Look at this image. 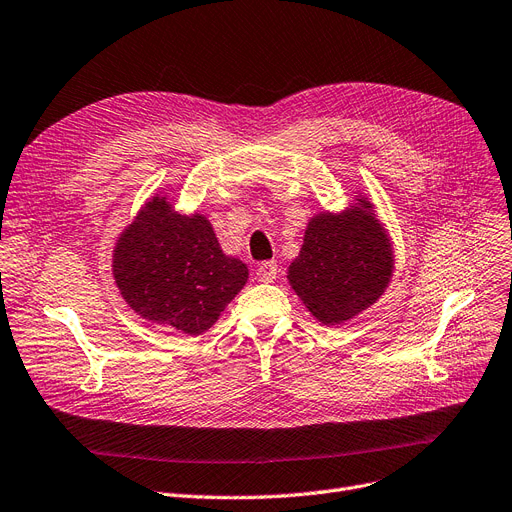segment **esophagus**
<instances>
[{
    "mask_svg": "<svg viewBox=\"0 0 512 512\" xmlns=\"http://www.w3.org/2000/svg\"><path fill=\"white\" fill-rule=\"evenodd\" d=\"M277 273H279V269H277V262H262L260 267L256 269V277H258V281H262V283H273L275 281V277H277Z\"/></svg>",
    "mask_w": 512,
    "mask_h": 512,
    "instance_id": "1",
    "label": "esophagus"
}]
</instances>
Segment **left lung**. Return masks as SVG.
Instances as JSON below:
<instances>
[{
	"instance_id": "8db88e82",
	"label": "left lung",
	"mask_w": 512,
	"mask_h": 512,
	"mask_svg": "<svg viewBox=\"0 0 512 512\" xmlns=\"http://www.w3.org/2000/svg\"><path fill=\"white\" fill-rule=\"evenodd\" d=\"M342 212H319L306 224L288 281L323 325H342L386 292L395 269L393 241L365 195Z\"/></svg>"
}]
</instances>
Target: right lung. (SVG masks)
Masks as SVG:
<instances>
[{
	"label": "right lung",
	"mask_w": 512,
	"mask_h": 512,
	"mask_svg": "<svg viewBox=\"0 0 512 512\" xmlns=\"http://www.w3.org/2000/svg\"><path fill=\"white\" fill-rule=\"evenodd\" d=\"M248 275L220 250L210 220L176 212L168 195H153L113 248L115 285L130 309L189 336L210 330Z\"/></svg>",
	"instance_id": "1"
}]
</instances>
